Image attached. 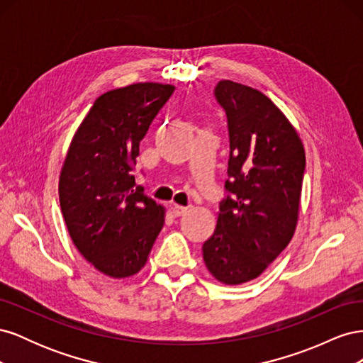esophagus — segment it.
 <instances>
[{"label":"esophagus","instance_id":"1","mask_svg":"<svg viewBox=\"0 0 363 363\" xmlns=\"http://www.w3.org/2000/svg\"><path fill=\"white\" fill-rule=\"evenodd\" d=\"M171 211H172V215H174V216H183L186 212H188V207L174 204V206L171 207Z\"/></svg>","mask_w":363,"mask_h":363}]
</instances>
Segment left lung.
<instances>
[{"mask_svg": "<svg viewBox=\"0 0 363 363\" xmlns=\"http://www.w3.org/2000/svg\"><path fill=\"white\" fill-rule=\"evenodd\" d=\"M215 96L227 115L228 180L203 259L218 281L233 286L257 279L291 242L306 155L289 119L260 91L221 80Z\"/></svg>", "mask_w": 363, "mask_h": 363, "instance_id": "8db88e82", "label": "left lung"}]
</instances>
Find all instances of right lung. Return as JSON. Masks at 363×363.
Wrapping results in <instances>:
<instances>
[{"label":"right lung","mask_w":363,"mask_h":363,"mask_svg":"<svg viewBox=\"0 0 363 363\" xmlns=\"http://www.w3.org/2000/svg\"><path fill=\"white\" fill-rule=\"evenodd\" d=\"M175 87L135 83L98 96L71 140L59 179L65 224L80 255L113 279L138 274L164 207L136 186L139 144Z\"/></svg>","instance_id":"obj_1"}]
</instances>
